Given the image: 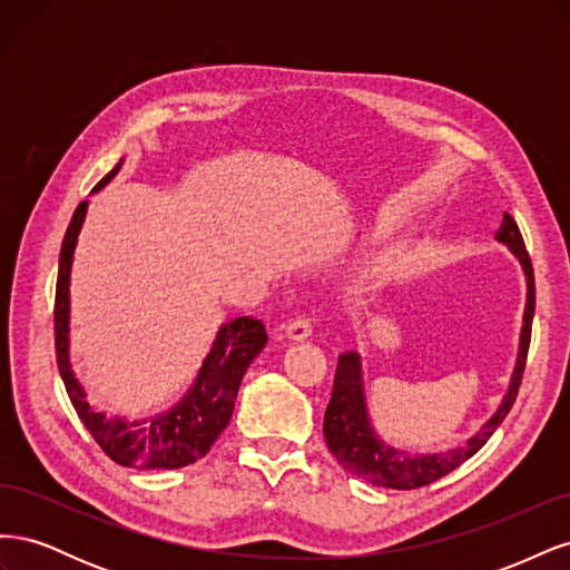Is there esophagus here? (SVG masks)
<instances>
[{
    "instance_id": "34e87169",
    "label": "esophagus",
    "mask_w": 570,
    "mask_h": 570,
    "mask_svg": "<svg viewBox=\"0 0 570 570\" xmlns=\"http://www.w3.org/2000/svg\"><path fill=\"white\" fill-rule=\"evenodd\" d=\"M312 333H314V325L308 318H295L285 325V335L289 340H306Z\"/></svg>"
}]
</instances>
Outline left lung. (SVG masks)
<instances>
[{
	"label": "left lung",
	"mask_w": 570,
	"mask_h": 570,
	"mask_svg": "<svg viewBox=\"0 0 570 570\" xmlns=\"http://www.w3.org/2000/svg\"><path fill=\"white\" fill-rule=\"evenodd\" d=\"M494 237L499 243L511 247V252L519 256V262L523 264V271L528 275V306H525V325L521 335V354H519V364H515L509 394L504 396L502 406H499V411L485 423V428H482L475 438H471L469 444L459 446V450H452L446 454H433V456H411L404 452H394L373 435V430L368 425L364 390H361L358 356L354 352L342 354L337 361L331 404L325 409L323 435L327 442V450L333 452V456L337 459V463L344 471L364 478L373 482V485H383L392 490H416L444 478L446 473L459 469L463 461H469L480 446L492 438L499 423L507 419L515 396H519L528 350H530V333H532V316H534V273H532L530 254L523 243V235L519 226H515L511 214L504 212V220L494 233Z\"/></svg>",
	"instance_id": "obj_1"
}]
</instances>
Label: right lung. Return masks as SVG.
Returning <instances> with one entry per match:
<instances>
[{
	"label": "right lung",
	"instance_id": "add662e5",
	"mask_svg": "<svg viewBox=\"0 0 570 570\" xmlns=\"http://www.w3.org/2000/svg\"><path fill=\"white\" fill-rule=\"evenodd\" d=\"M118 168L120 166L101 178L95 189L107 185L118 174ZM85 212H88V202H80L63 235L55 297V350L68 400H71L82 425L90 430V435L101 446V452L118 465H128V469H183V465L206 456L230 423L243 375L268 340L266 327L252 316L235 318L226 327H220L195 390L170 413L145 423H128L97 413L85 402V392L73 377L71 364H68V273H71V258Z\"/></svg>",
	"mask_w": 570,
	"mask_h": 570
}]
</instances>
